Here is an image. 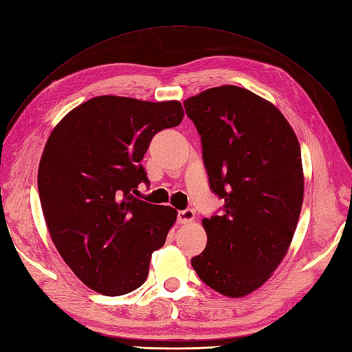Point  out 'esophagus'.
Segmentation results:
<instances>
[{
	"mask_svg": "<svg viewBox=\"0 0 352 352\" xmlns=\"http://www.w3.org/2000/svg\"><path fill=\"white\" fill-rule=\"evenodd\" d=\"M195 218V213L192 209H185V210H179L177 212V221L181 224H188V222H192Z\"/></svg>",
	"mask_w": 352,
	"mask_h": 352,
	"instance_id": "obj_1",
	"label": "esophagus"
}]
</instances>
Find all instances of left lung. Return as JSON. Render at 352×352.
<instances>
[{"label": "left lung", "instance_id": "1", "mask_svg": "<svg viewBox=\"0 0 352 352\" xmlns=\"http://www.w3.org/2000/svg\"><path fill=\"white\" fill-rule=\"evenodd\" d=\"M200 134L210 190L224 200L204 218V251L191 264L227 297L260 288L293 241L303 203L300 144L284 115L254 92L224 85L184 101Z\"/></svg>", "mask_w": 352, "mask_h": 352}]
</instances>
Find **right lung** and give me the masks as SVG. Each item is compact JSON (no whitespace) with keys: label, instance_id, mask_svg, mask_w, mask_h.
<instances>
[{"label":"right lung","instance_id":"add662e5","mask_svg":"<svg viewBox=\"0 0 352 352\" xmlns=\"http://www.w3.org/2000/svg\"><path fill=\"white\" fill-rule=\"evenodd\" d=\"M179 101L100 96L67 113L38 166V195L52 242L85 285L122 296L144 284L152 252L177 212L135 199L149 184L140 161L152 137L182 122Z\"/></svg>","mask_w":352,"mask_h":352}]
</instances>
